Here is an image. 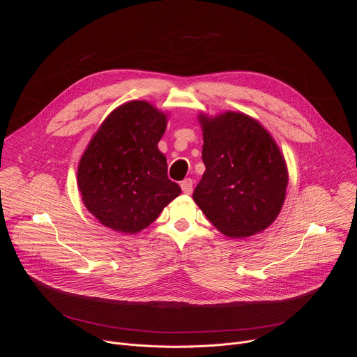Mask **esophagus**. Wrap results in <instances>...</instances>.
Listing matches in <instances>:
<instances>
[{"mask_svg":"<svg viewBox=\"0 0 357 357\" xmlns=\"http://www.w3.org/2000/svg\"><path fill=\"white\" fill-rule=\"evenodd\" d=\"M181 188H182V192L186 193V195H190L192 190H193V181L190 178H186L181 182Z\"/></svg>","mask_w":357,"mask_h":357,"instance_id":"34e87169","label":"esophagus"}]
</instances>
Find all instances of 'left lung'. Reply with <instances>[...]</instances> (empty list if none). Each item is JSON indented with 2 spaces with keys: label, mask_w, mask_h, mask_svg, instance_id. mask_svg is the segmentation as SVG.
Instances as JSON below:
<instances>
[{
  "label": "left lung",
  "mask_w": 357,
  "mask_h": 357,
  "mask_svg": "<svg viewBox=\"0 0 357 357\" xmlns=\"http://www.w3.org/2000/svg\"><path fill=\"white\" fill-rule=\"evenodd\" d=\"M206 169L193 200L230 238L266 230L284 205L288 169L281 149L260 121L240 112L199 113Z\"/></svg>",
  "instance_id": "1"
}]
</instances>
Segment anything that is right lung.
Listing matches in <instances>:
<instances>
[{"mask_svg": "<svg viewBox=\"0 0 357 357\" xmlns=\"http://www.w3.org/2000/svg\"><path fill=\"white\" fill-rule=\"evenodd\" d=\"M168 114L145 100L114 109L86 146L77 165V188L86 209L103 226L135 234L181 195L168 179L158 149Z\"/></svg>", "mask_w": 357, "mask_h": 357, "instance_id": "right-lung-1", "label": "right lung"}]
</instances>
